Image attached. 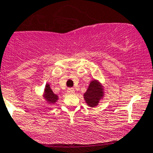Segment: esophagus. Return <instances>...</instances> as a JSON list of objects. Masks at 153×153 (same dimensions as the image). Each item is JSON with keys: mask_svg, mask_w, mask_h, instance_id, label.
<instances>
[{"mask_svg": "<svg viewBox=\"0 0 153 153\" xmlns=\"http://www.w3.org/2000/svg\"><path fill=\"white\" fill-rule=\"evenodd\" d=\"M67 93H68V94H72L75 93V89H74L73 88H68L67 89Z\"/></svg>", "mask_w": 153, "mask_h": 153, "instance_id": "34e87169", "label": "esophagus"}]
</instances>
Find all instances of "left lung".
<instances>
[{"mask_svg":"<svg viewBox=\"0 0 153 153\" xmlns=\"http://www.w3.org/2000/svg\"><path fill=\"white\" fill-rule=\"evenodd\" d=\"M104 96L103 88L97 81L94 80L90 83L88 88L84 94V98L89 107H94L98 104Z\"/></svg>","mask_w":153,"mask_h":153,"instance_id":"left-lung-1","label":"left lung"}]
</instances>
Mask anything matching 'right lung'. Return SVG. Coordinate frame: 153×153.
<instances>
[{
    "label": "right lung",
    "mask_w": 153,
    "mask_h": 153,
    "mask_svg": "<svg viewBox=\"0 0 153 153\" xmlns=\"http://www.w3.org/2000/svg\"><path fill=\"white\" fill-rule=\"evenodd\" d=\"M44 97L49 104H55L58 100V96L53 93L49 84L46 85V88L44 91Z\"/></svg>",
    "instance_id": "1"
}]
</instances>
